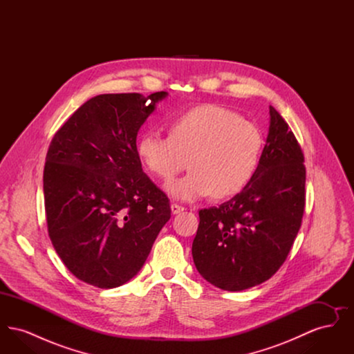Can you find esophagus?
<instances>
[{
  "label": "esophagus",
  "instance_id": "34e87169",
  "mask_svg": "<svg viewBox=\"0 0 354 354\" xmlns=\"http://www.w3.org/2000/svg\"><path fill=\"white\" fill-rule=\"evenodd\" d=\"M185 211V207H182V205H179V204H171V212L174 214V215H178V214H180V212H183Z\"/></svg>",
  "mask_w": 354,
  "mask_h": 354
}]
</instances>
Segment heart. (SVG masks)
<instances>
[{
  "mask_svg": "<svg viewBox=\"0 0 354 354\" xmlns=\"http://www.w3.org/2000/svg\"><path fill=\"white\" fill-rule=\"evenodd\" d=\"M263 135L248 120L215 104L196 106L169 120V135L145 131L136 152L153 176L169 180L185 169L191 172L169 182L166 191L180 202L215 194L230 198L241 192L259 169Z\"/></svg>",
  "mask_w": 354,
  "mask_h": 354,
  "instance_id": "obj_1",
  "label": "heart"
}]
</instances>
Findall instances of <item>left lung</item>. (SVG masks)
<instances>
[{
  "label": "left lung",
  "mask_w": 354,
  "mask_h": 354,
  "mask_svg": "<svg viewBox=\"0 0 354 354\" xmlns=\"http://www.w3.org/2000/svg\"><path fill=\"white\" fill-rule=\"evenodd\" d=\"M301 147L270 106V130L252 180L231 201L199 211L192 257L203 277L239 292L270 279L286 261L301 225Z\"/></svg>",
  "instance_id": "8db88e82"
}]
</instances>
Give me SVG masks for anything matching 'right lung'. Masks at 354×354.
<instances>
[{
  "label": "right lung",
  "instance_id": "right-lung-1",
  "mask_svg": "<svg viewBox=\"0 0 354 354\" xmlns=\"http://www.w3.org/2000/svg\"><path fill=\"white\" fill-rule=\"evenodd\" d=\"M167 95H97L51 140L44 169L48 231L66 268L90 286L130 281L171 218L169 198L136 152L139 129Z\"/></svg>",
  "mask_w": 354,
  "mask_h": 354
}]
</instances>
